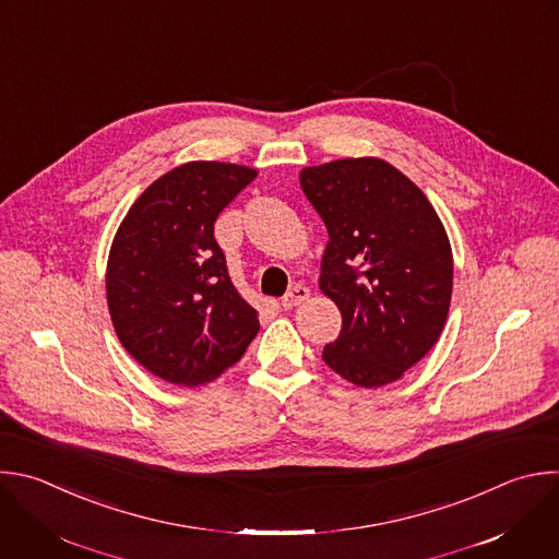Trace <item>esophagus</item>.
<instances>
[{"label":"esophagus","instance_id":"34e87169","mask_svg":"<svg viewBox=\"0 0 559 559\" xmlns=\"http://www.w3.org/2000/svg\"><path fill=\"white\" fill-rule=\"evenodd\" d=\"M309 298V289L305 285H294L283 298H281V307L283 309H294L300 302H305Z\"/></svg>","mask_w":559,"mask_h":559}]
</instances>
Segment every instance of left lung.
Listing matches in <instances>:
<instances>
[{
    "instance_id": "left-lung-1",
    "label": "left lung",
    "mask_w": 559,
    "mask_h": 559,
    "mask_svg": "<svg viewBox=\"0 0 559 559\" xmlns=\"http://www.w3.org/2000/svg\"><path fill=\"white\" fill-rule=\"evenodd\" d=\"M329 241L320 289L342 313L322 359L361 389L400 380L439 340L452 298L445 228L402 170L380 157H346L300 170Z\"/></svg>"
}]
</instances>
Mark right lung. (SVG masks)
Wrapping results in <instances>:
<instances>
[{
  "label": "right lung",
  "mask_w": 559,
  "mask_h": 559,
  "mask_svg": "<svg viewBox=\"0 0 559 559\" xmlns=\"http://www.w3.org/2000/svg\"><path fill=\"white\" fill-rule=\"evenodd\" d=\"M254 177L250 166L186 162L148 186L114 237L105 285L116 335L164 382H213L259 333L215 239L219 213Z\"/></svg>",
  "instance_id": "obj_1"
}]
</instances>
